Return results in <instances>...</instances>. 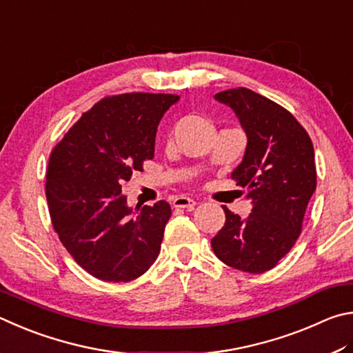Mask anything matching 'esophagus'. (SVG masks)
Returning a JSON list of instances; mask_svg holds the SVG:
<instances>
[{
    "label": "esophagus",
    "instance_id": "obj_1",
    "mask_svg": "<svg viewBox=\"0 0 353 353\" xmlns=\"http://www.w3.org/2000/svg\"><path fill=\"white\" fill-rule=\"evenodd\" d=\"M196 205V201L194 199H189V196H176L175 200H173V206L175 208H183V209H188V211H190V209H194Z\"/></svg>",
    "mask_w": 353,
    "mask_h": 353
}]
</instances>
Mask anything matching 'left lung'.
I'll return each mask as SVG.
<instances>
[{"label": "left lung", "mask_w": 353, "mask_h": 353, "mask_svg": "<svg viewBox=\"0 0 353 353\" xmlns=\"http://www.w3.org/2000/svg\"><path fill=\"white\" fill-rule=\"evenodd\" d=\"M237 114L248 138L243 161L231 173L246 189L252 212L243 220L223 206L225 226L211 240L221 262L245 273H265L301 236L316 189L313 144L288 110L248 88L215 94Z\"/></svg>", "instance_id": "obj_1"}]
</instances>
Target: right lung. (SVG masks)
Listing matches in <instances>:
<instances>
[{
	"label": "right lung",
	"instance_id": "1",
	"mask_svg": "<svg viewBox=\"0 0 353 353\" xmlns=\"http://www.w3.org/2000/svg\"><path fill=\"white\" fill-rule=\"evenodd\" d=\"M180 96H107L52 148L46 200L54 231L80 267L105 282H130L157 261L169 221L164 200L133 212L122 184L153 158L157 128Z\"/></svg>",
	"mask_w": 353,
	"mask_h": 353
}]
</instances>
